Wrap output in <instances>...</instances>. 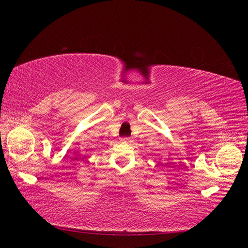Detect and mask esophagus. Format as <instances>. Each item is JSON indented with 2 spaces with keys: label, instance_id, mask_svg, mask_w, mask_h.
<instances>
[{
  "label": "esophagus",
  "instance_id": "1",
  "mask_svg": "<svg viewBox=\"0 0 248 248\" xmlns=\"http://www.w3.org/2000/svg\"><path fill=\"white\" fill-rule=\"evenodd\" d=\"M124 142H125V143H129V142H130V139H129V138H124Z\"/></svg>",
  "mask_w": 248,
  "mask_h": 248
}]
</instances>
